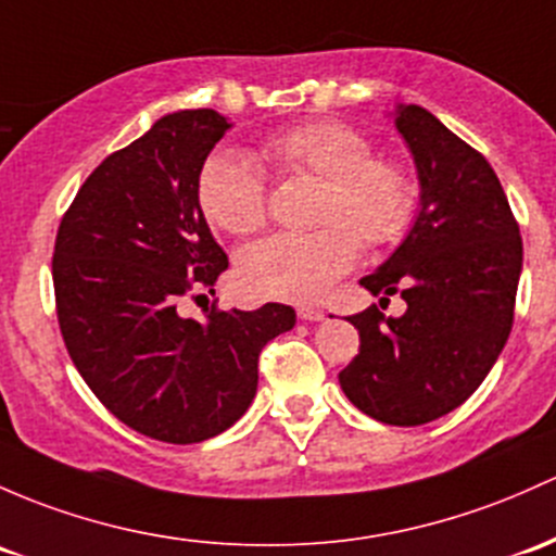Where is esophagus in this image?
I'll list each match as a JSON object with an SVG mask.
<instances>
[{"instance_id": "1", "label": "esophagus", "mask_w": 556, "mask_h": 556, "mask_svg": "<svg viewBox=\"0 0 556 556\" xmlns=\"http://www.w3.org/2000/svg\"><path fill=\"white\" fill-rule=\"evenodd\" d=\"M298 317L306 319V323H323L325 312H319V308H312V306H301L298 308Z\"/></svg>"}]
</instances>
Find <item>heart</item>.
Here are the masks:
<instances>
[{
	"mask_svg": "<svg viewBox=\"0 0 556 556\" xmlns=\"http://www.w3.org/2000/svg\"><path fill=\"white\" fill-rule=\"evenodd\" d=\"M261 154L279 175L323 180L308 233H274L239 253L237 274L248 293L274 301H314L327 293L367 244H391L416 215V186L396 162L372 156V143L343 122L317 119L263 140ZM197 200L210 224L229 233L263 229L268 180L255 156L218 149L204 160Z\"/></svg>",
	"mask_w": 556,
	"mask_h": 556,
	"instance_id": "heart-1",
	"label": "heart"
}]
</instances>
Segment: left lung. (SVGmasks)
<instances>
[{
  "label": "left lung",
  "mask_w": 556,
  "mask_h": 556,
  "mask_svg": "<svg viewBox=\"0 0 556 556\" xmlns=\"http://www.w3.org/2000/svg\"><path fill=\"white\" fill-rule=\"evenodd\" d=\"M420 180L405 242L359 279L372 295L400 293L407 312L378 306L349 317L359 354L338 372L343 394L389 426H420L464 405L484 381L514 323L522 237L498 175L431 111L396 106Z\"/></svg>",
  "instance_id": "1"
}]
</instances>
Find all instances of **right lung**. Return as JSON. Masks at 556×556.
<instances>
[{
    "label": "right lung",
    "mask_w": 556,
    "mask_h": 556,
    "mask_svg": "<svg viewBox=\"0 0 556 556\" xmlns=\"http://www.w3.org/2000/svg\"><path fill=\"white\" fill-rule=\"evenodd\" d=\"M229 127L213 109L162 116L90 173L52 253L58 325L79 376L122 424L173 445L237 424L258 389L261 349L295 325L285 303L213 306L202 323L178 312L229 268L197 200Z\"/></svg>",
    "instance_id": "right-lung-1"
}]
</instances>
